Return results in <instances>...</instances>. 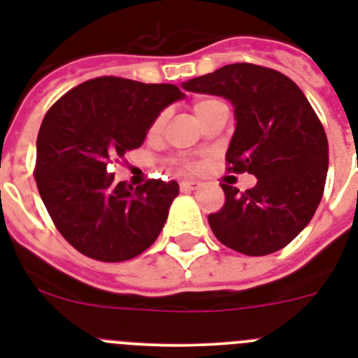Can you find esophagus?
I'll return each mask as SVG.
<instances>
[{"label":"esophagus","instance_id":"1","mask_svg":"<svg viewBox=\"0 0 358 358\" xmlns=\"http://www.w3.org/2000/svg\"><path fill=\"white\" fill-rule=\"evenodd\" d=\"M179 188H181V192H194V189L201 188V182L199 181H181L179 182Z\"/></svg>","mask_w":358,"mask_h":358}]
</instances>
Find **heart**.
I'll return each instance as SVG.
<instances>
[{
    "mask_svg": "<svg viewBox=\"0 0 358 358\" xmlns=\"http://www.w3.org/2000/svg\"><path fill=\"white\" fill-rule=\"evenodd\" d=\"M218 107H226V103L220 100V98H215V96H204V98H199L194 102V113L199 120H204L210 113H213L215 109ZM164 123H166V115L161 113L154 118V122L150 123V127H148V138H157V136L163 132L164 129ZM169 163L172 164L173 169L177 170H182V172H189V170H197L199 169V161L194 159V157H188V156H172L169 159Z\"/></svg>",
    "mask_w": 358,
    "mask_h": 358,
    "instance_id": "1",
    "label": "heart"
}]
</instances>
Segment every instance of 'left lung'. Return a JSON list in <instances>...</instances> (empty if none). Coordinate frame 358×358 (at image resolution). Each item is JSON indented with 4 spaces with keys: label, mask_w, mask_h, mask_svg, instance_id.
I'll use <instances>...</instances> for the list:
<instances>
[{
    "label": "left lung",
    "mask_w": 358,
    "mask_h": 358,
    "mask_svg": "<svg viewBox=\"0 0 358 358\" xmlns=\"http://www.w3.org/2000/svg\"><path fill=\"white\" fill-rule=\"evenodd\" d=\"M182 87L231 100L236 129L227 172L258 179L245 192L220 182L226 202L208 217L213 235L248 256L283 249L312 220L324 192L328 140L315 110L287 75L249 62L227 64Z\"/></svg>",
    "instance_id": "left-lung-1"
}]
</instances>
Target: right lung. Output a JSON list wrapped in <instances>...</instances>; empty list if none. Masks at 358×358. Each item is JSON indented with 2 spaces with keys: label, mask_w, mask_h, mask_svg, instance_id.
Returning <instances> with one entry per match:
<instances>
[{
  "label": "right lung",
  "mask_w": 358,
  "mask_h": 358,
  "mask_svg": "<svg viewBox=\"0 0 358 358\" xmlns=\"http://www.w3.org/2000/svg\"><path fill=\"white\" fill-rule=\"evenodd\" d=\"M182 96L173 84L98 77L50 107L37 134L34 176L53 224L78 252L125 262L156 242L179 185H115L107 164L141 147L154 118Z\"/></svg>",
  "instance_id": "obj_1"
}]
</instances>
